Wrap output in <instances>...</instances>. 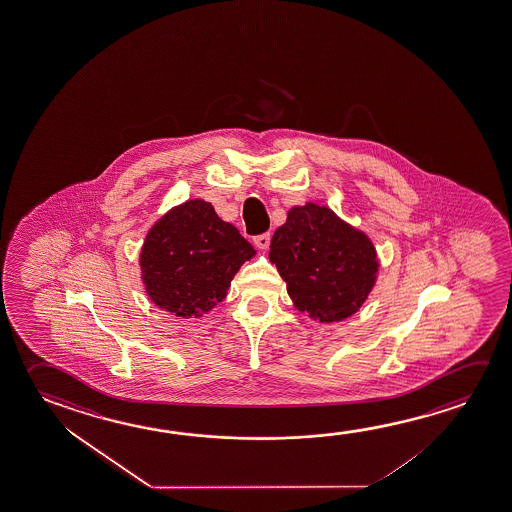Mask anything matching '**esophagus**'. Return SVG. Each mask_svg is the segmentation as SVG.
Here are the masks:
<instances>
[{
  "instance_id": "1",
  "label": "esophagus",
  "mask_w": 512,
  "mask_h": 512,
  "mask_svg": "<svg viewBox=\"0 0 512 512\" xmlns=\"http://www.w3.org/2000/svg\"><path fill=\"white\" fill-rule=\"evenodd\" d=\"M253 243L260 250H268L269 244H271V234L266 232V234H260V236L253 237Z\"/></svg>"
}]
</instances>
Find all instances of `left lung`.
I'll return each instance as SVG.
<instances>
[{"instance_id":"8db88e82","label":"left lung","mask_w":512,"mask_h":512,"mask_svg":"<svg viewBox=\"0 0 512 512\" xmlns=\"http://www.w3.org/2000/svg\"><path fill=\"white\" fill-rule=\"evenodd\" d=\"M269 248L298 310L321 323L354 314L376 282L378 260L369 237L326 207L291 209Z\"/></svg>"}]
</instances>
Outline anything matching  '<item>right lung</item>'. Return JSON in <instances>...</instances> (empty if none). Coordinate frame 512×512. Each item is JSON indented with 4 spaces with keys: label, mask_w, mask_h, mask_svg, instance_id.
<instances>
[{
    "label": "right lung",
    "mask_w": 512,
    "mask_h": 512,
    "mask_svg": "<svg viewBox=\"0 0 512 512\" xmlns=\"http://www.w3.org/2000/svg\"><path fill=\"white\" fill-rule=\"evenodd\" d=\"M255 255L211 204L189 200L150 228L143 244V282L150 299L179 317L205 314L227 296L244 260Z\"/></svg>",
    "instance_id": "add662e5"
}]
</instances>
